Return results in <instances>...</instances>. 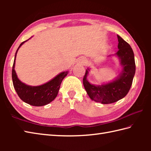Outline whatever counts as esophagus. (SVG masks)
Listing matches in <instances>:
<instances>
[{
  "label": "esophagus",
  "instance_id": "1",
  "mask_svg": "<svg viewBox=\"0 0 151 151\" xmlns=\"http://www.w3.org/2000/svg\"><path fill=\"white\" fill-rule=\"evenodd\" d=\"M85 62H84V63H85Z\"/></svg>",
  "mask_w": 151,
  "mask_h": 151
}]
</instances>
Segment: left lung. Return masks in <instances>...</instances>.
I'll use <instances>...</instances> for the list:
<instances>
[{"label":"left lung","instance_id":"1","mask_svg":"<svg viewBox=\"0 0 151 151\" xmlns=\"http://www.w3.org/2000/svg\"><path fill=\"white\" fill-rule=\"evenodd\" d=\"M119 50L115 55L120 60L121 72L116 79L102 85L91 84L87 80L89 69H86L83 84L91 100L102 104H110L124 98L129 93L136 72L134 54L130 45L117 35Z\"/></svg>","mask_w":151,"mask_h":151}]
</instances>
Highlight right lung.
I'll use <instances>...</instances> for the list:
<instances>
[{
    "mask_svg": "<svg viewBox=\"0 0 151 151\" xmlns=\"http://www.w3.org/2000/svg\"><path fill=\"white\" fill-rule=\"evenodd\" d=\"M28 40L21 43L15 52L14 65L12 67L13 84L18 96L22 101L34 106H42L50 103L56 97L61 83L67 75L68 71L60 73L51 81L41 86H31L20 81V80L17 78L15 70L16 56L19 48Z\"/></svg>",
    "mask_w": 151,
    "mask_h": 151,
    "instance_id": "right-lung-1",
    "label": "right lung"
}]
</instances>
